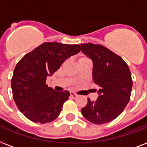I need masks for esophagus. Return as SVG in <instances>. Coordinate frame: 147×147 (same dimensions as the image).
Here are the masks:
<instances>
[{
	"label": "esophagus",
	"instance_id": "obj_1",
	"mask_svg": "<svg viewBox=\"0 0 147 147\" xmlns=\"http://www.w3.org/2000/svg\"><path fill=\"white\" fill-rule=\"evenodd\" d=\"M70 95H71V96L72 97V98H76V97L78 96V95H77V94L74 93V92H71V94H70Z\"/></svg>",
	"mask_w": 147,
	"mask_h": 147
}]
</instances>
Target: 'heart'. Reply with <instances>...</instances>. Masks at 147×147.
<instances>
[{
    "label": "heart",
    "instance_id": "obj_1",
    "mask_svg": "<svg viewBox=\"0 0 147 147\" xmlns=\"http://www.w3.org/2000/svg\"><path fill=\"white\" fill-rule=\"evenodd\" d=\"M86 58H81V59H79V60H82V59H86ZM79 60H78V61H79Z\"/></svg>",
    "mask_w": 147,
    "mask_h": 147
}]
</instances>
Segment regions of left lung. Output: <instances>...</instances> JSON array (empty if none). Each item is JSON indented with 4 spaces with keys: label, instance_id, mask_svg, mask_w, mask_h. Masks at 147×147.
Instances as JSON below:
<instances>
[{
    "label": "left lung",
    "instance_id": "8db88e82",
    "mask_svg": "<svg viewBox=\"0 0 147 147\" xmlns=\"http://www.w3.org/2000/svg\"><path fill=\"white\" fill-rule=\"evenodd\" d=\"M80 49L93 63L92 78L99 86L98 98L81 109L94 124L109 123L118 117L130 98L133 80L127 64L120 56L100 45L82 44Z\"/></svg>",
    "mask_w": 147,
    "mask_h": 147
}]
</instances>
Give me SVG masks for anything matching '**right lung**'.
Returning <instances> with one entry per match:
<instances>
[{
    "label": "right lung",
    "mask_w": 147,
    "mask_h": 147,
    "mask_svg": "<svg viewBox=\"0 0 147 147\" xmlns=\"http://www.w3.org/2000/svg\"><path fill=\"white\" fill-rule=\"evenodd\" d=\"M80 50L79 45L45 42L18 61L11 79V88L14 102L25 117L34 123H46L59 116L70 93L55 92L47 86L46 79Z\"/></svg>",
    "instance_id": "right-lung-1"
}]
</instances>
